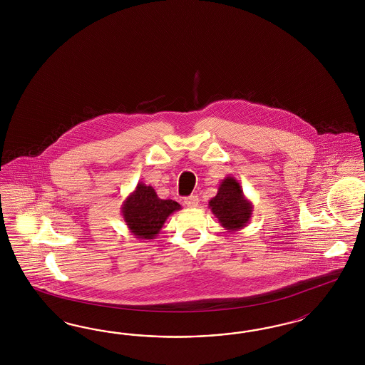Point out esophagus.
Returning a JSON list of instances; mask_svg holds the SVG:
<instances>
[{
    "instance_id": "esophagus-1",
    "label": "esophagus",
    "mask_w": 365,
    "mask_h": 365,
    "mask_svg": "<svg viewBox=\"0 0 365 365\" xmlns=\"http://www.w3.org/2000/svg\"><path fill=\"white\" fill-rule=\"evenodd\" d=\"M199 203V198L197 195H190L187 198H185V205L190 207V209H194L197 207Z\"/></svg>"
}]
</instances>
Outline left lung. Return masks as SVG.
<instances>
[{"label":"left lung","instance_id":"8db88e82","mask_svg":"<svg viewBox=\"0 0 365 365\" xmlns=\"http://www.w3.org/2000/svg\"><path fill=\"white\" fill-rule=\"evenodd\" d=\"M209 209L229 232H240L253 214V203L245 197L242 187L235 178H225L218 187V192L209 202Z\"/></svg>","mask_w":365,"mask_h":365}]
</instances>
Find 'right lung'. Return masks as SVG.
Here are the masks:
<instances>
[{"label": "right lung", "mask_w": 365, "mask_h": 365, "mask_svg": "<svg viewBox=\"0 0 365 365\" xmlns=\"http://www.w3.org/2000/svg\"><path fill=\"white\" fill-rule=\"evenodd\" d=\"M180 209L178 202L159 198L154 187L140 182L123 202L122 215L136 240L150 241L156 238L167 218Z\"/></svg>", "instance_id": "right-lung-1"}]
</instances>
